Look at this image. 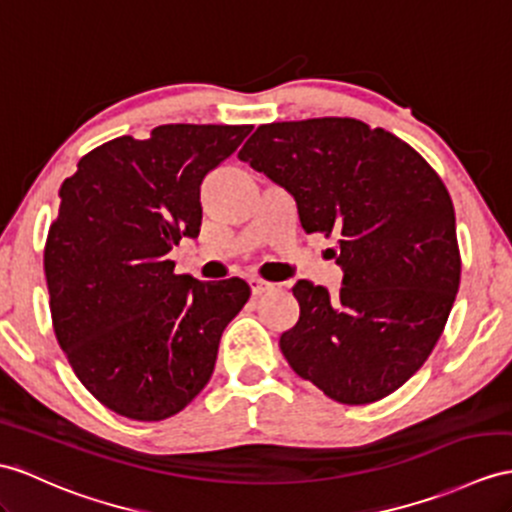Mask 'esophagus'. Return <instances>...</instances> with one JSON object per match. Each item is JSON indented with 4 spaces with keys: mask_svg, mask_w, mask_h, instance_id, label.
I'll use <instances>...</instances> for the list:
<instances>
[{
    "mask_svg": "<svg viewBox=\"0 0 512 512\" xmlns=\"http://www.w3.org/2000/svg\"><path fill=\"white\" fill-rule=\"evenodd\" d=\"M273 282H267V280H260V278H249V289H252V295L254 297H260V295H265V293H269V291H273Z\"/></svg>",
    "mask_w": 512,
    "mask_h": 512,
    "instance_id": "esophagus-1",
    "label": "esophagus"
}]
</instances>
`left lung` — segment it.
<instances>
[{
    "instance_id": "8db88e82",
    "label": "left lung",
    "mask_w": 512,
    "mask_h": 512,
    "mask_svg": "<svg viewBox=\"0 0 512 512\" xmlns=\"http://www.w3.org/2000/svg\"><path fill=\"white\" fill-rule=\"evenodd\" d=\"M297 204L306 232L339 234L343 286L297 280L280 336L297 376L341 404H371L421 369L460 282L450 193L413 147L343 117L260 126L239 152Z\"/></svg>"
}]
</instances>
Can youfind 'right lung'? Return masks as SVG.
Returning a JSON list of instances; mask_svg holds the SVG:
<instances>
[{"label": "right lung", "instance_id": "1", "mask_svg": "<svg viewBox=\"0 0 512 512\" xmlns=\"http://www.w3.org/2000/svg\"><path fill=\"white\" fill-rule=\"evenodd\" d=\"M252 126L169 123L93 149L60 186L45 245L56 339L99 402L160 421L213 376L221 334L249 299L241 278L176 276L167 254L202 226L199 186Z\"/></svg>", "mask_w": 512, "mask_h": 512}]
</instances>
